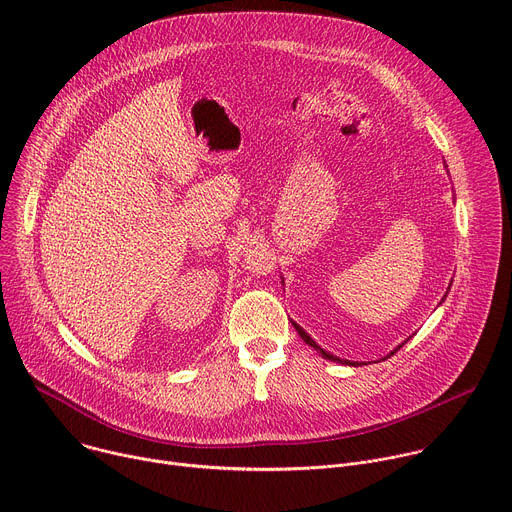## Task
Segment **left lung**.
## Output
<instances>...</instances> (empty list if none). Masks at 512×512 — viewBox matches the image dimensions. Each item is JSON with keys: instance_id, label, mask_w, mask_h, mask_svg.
<instances>
[{"instance_id": "obj_1", "label": "left lung", "mask_w": 512, "mask_h": 512, "mask_svg": "<svg viewBox=\"0 0 512 512\" xmlns=\"http://www.w3.org/2000/svg\"><path fill=\"white\" fill-rule=\"evenodd\" d=\"M446 168H448V166H446ZM281 283H283V281H281ZM448 289H450V285H448ZM444 300H446V296H444ZM440 304H442V302H440ZM291 324H294V328L298 330V334L302 336V340H304V342H306L308 346H312L314 350H318V352L322 354V358H326V360H332V362H340V364H346V367H362V364H367V362H356V360H346V358H340V356H336V354H332V352L324 350L322 346H318V342H316V340H314V338H312V336H310V334H308V332H306V330H304V328H302L300 324H296V322H291ZM409 338H411V336H409ZM409 338H407V340H409ZM407 340H405V342H407ZM405 342H401L399 346H395V348H393V350H391V352H389V354H387L385 358H381V360H387L389 356H393V354H395V352H397V350H399V348H401V346H403Z\"/></svg>"}]
</instances>
